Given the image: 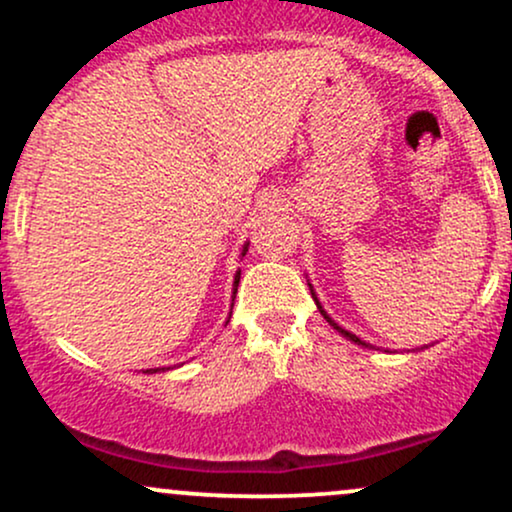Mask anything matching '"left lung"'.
<instances>
[{"label":"left lung","instance_id":"1","mask_svg":"<svg viewBox=\"0 0 512 512\" xmlns=\"http://www.w3.org/2000/svg\"><path fill=\"white\" fill-rule=\"evenodd\" d=\"M308 286H310V293H313V298H315V305H317V310H320V313H322V315H325V320H327V322H330V325L334 327V330H337L339 334H342V337H346V339H351V342H354V344H358V346H366V349H368V346H370V344H366V342H363V339H358V337H356V334H351L349 330H344V327H339V325H337V322H334V320H332V317L325 313V308H322V305H320V301H317V296H315V291H313V284H308Z\"/></svg>","mask_w":512,"mask_h":512}]
</instances>
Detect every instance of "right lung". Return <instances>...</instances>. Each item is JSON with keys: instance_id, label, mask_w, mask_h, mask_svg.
Here are the masks:
<instances>
[{"instance_id": "obj_1", "label": "right lung", "mask_w": 512, "mask_h": 512, "mask_svg": "<svg viewBox=\"0 0 512 512\" xmlns=\"http://www.w3.org/2000/svg\"><path fill=\"white\" fill-rule=\"evenodd\" d=\"M248 245L250 243L243 245V252H240V257H245V252H248ZM238 284H240V269L236 272V276H233V298H236V293H238ZM231 310H233V303H231ZM228 320H231V315H228ZM161 370H170V368H146L144 373H161Z\"/></svg>"}]
</instances>
